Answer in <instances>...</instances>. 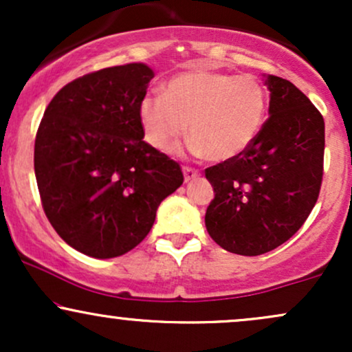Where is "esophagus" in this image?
<instances>
[{
  "label": "esophagus",
  "instance_id": "34e87169",
  "mask_svg": "<svg viewBox=\"0 0 352 352\" xmlns=\"http://www.w3.org/2000/svg\"><path fill=\"white\" fill-rule=\"evenodd\" d=\"M182 172H184L185 182H190V180L197 179V177L200 175V172L195 170V168H192V167H184V168H182Z\"/></svg>",
  "mask_w": 352,
  "mask_h": 352
}]
</instances>
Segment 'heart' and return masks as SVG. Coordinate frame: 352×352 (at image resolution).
Instances as JSON below:
<instances>
[{"label": "heart", "instance_id": "b5f03b06", "mask_svg": "<svg viewBox=\"0 0 352 352\" xmlns=\"http://www.w3.org/2000/svg\"><path fill=\"white\" fill-rule=\"evenodd\" d=\"M268 106V92L254 76L192 69L168 79L164 94L144 96L137 114L144 139L155 151L179 144L190 125L193 153L228 162L256 142Z\"/></svg>", "mask_w": 352, "mask_h": 352}]
</instances>
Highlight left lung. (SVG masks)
Returning a JSON list of instances; mask_svg holds the SVG:
<instances>
[{"instance_id": "left-lung-1", "label": "left lung", "mask_w": 352, "mask_h": 352, "mask_svg": "<svg viewBox=\"0 0 352 352\" xmlns=\"http://www.w3.org/2000/svg\"><path fill=\"white\" fill-rule=\"evenodd\" d=\"M268 120L238 159L205 170L215 199L205 227L230 253L256 256L289 240L316 204L322 180L324 119L289 80L265 76Z\"/></svg>"}]
</instances>
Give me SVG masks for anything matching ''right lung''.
<instances>
[{"mask_svg": "<svg viewBox=\"0 0 352 352\" xmlns=\"http://www.w3.org/2000/svg\"><path fill=\"white\" fill-rule=\"evenodd\" d=\"M152 78L144 63L91 72L60 89L39 124L34 173L44 213L87 256L135 248L160 201L184 184L180 165L144 142L137 109Z\"/></svg>", "mask_w": 352, "mask_h": 352, "instance_id": "add662e5", "label": "right lung"}]
</instances>
